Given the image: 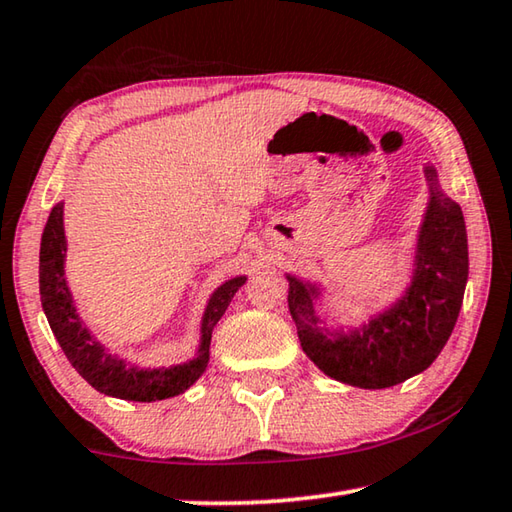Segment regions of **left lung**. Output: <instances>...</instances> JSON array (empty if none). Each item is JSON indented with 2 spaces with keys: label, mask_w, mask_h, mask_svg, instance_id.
<instances>
[{
  "label": "left lung",
  "mask_w": 512,
  "mask_h": 512,
  "mask_svg": "<svg viewBox=\"0 0 512 512\" xmlns=\"http://www.w3.org/2000/svg\"><path fill=\"white\" fill-rule=\"evenodd\" d=\"M429 185L413 253L411 282L402 296L361 325L329 327L316 314L323 284L287 273L289 309L307 357L341 384L391 388L427 370L445 348L463 305L467 284V232L461 205L424 164Z\"/></svg>",
  "instance_id": "obj_1"
}]
</instances>
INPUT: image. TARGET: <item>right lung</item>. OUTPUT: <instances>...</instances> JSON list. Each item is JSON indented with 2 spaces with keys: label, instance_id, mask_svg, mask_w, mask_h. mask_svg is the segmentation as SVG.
I'll return each instance as SVG.
<instances>
[{
  "label": "right lung",
  "instance_id": "add662e5",
  "mask_svg": "<svg viewBox=\"0 0 512 512\" xmlns=\"http://www.w3.org/2000/svg\"><path fill=\"white\" fill-rule=\"evenodd\" d=\"M63 207V201L51 207L45 232H42L40 300L51 332H54L56 341L63 348L65 357L92 388H97L103 395L119 397V400L158 402L185 393L207 370L214 327L225 314V309H228L232 296L244 287L246 275L225 280L207 300L201 318V341H198V352L194 359L173 363L169 368L137 366L133 361L121 359L119 354H112L106 345L94 339V334L85 327L83 318L76 311L72 291H69L65 277L67 237Z\"/></svg>",
  "mask_w": 512,
  "mask_h": 512
}]
</instances>
